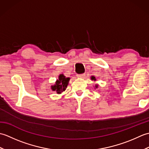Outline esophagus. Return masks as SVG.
Here are the masks:
<instances>
[{
  "instance_id": "34e87169",
  "label": "esophagus",
  "mask_w": 149,
  "mask_h": 149,
  "mask_svg": "<svg viewBox=\"0 0 149 149\" xmlns=\"http://www.w3.org/2000/svg\"><path fill=\"white\" fill-rule=\"evenodd\" d=\"M85 76V74H77V77L79 78H84Z\"/></svg>"
}]
</instances>
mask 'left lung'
<instances>
[{"mask_svg":"<svg viewBox=\"0 0 149 149\" xmlns=\"http://www.w3.org/2000/svg\"><path fill=\"white\" fill-rule=\"evenodd\" d=\"M91 80H94V81H95V80H96V79H95V77L94 76H92V77H91ZM97 86H97V85H96V86H95V87H96V88H97Z\"/></svg>","mask_w":149,"mask_h":149,"instance_id":"1","label":"left lung"}]
</instances>
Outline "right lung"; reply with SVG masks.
Returning <instances> with one entry per match:
<instances>
[{"label":"right lung","mask_w":149,"mask_h":149,"mask_svg":"<svg viewBox=\"0 0 149 149\" xmlns=\"http://www.w3.org/2000/svg\"><path fill=\"white\" fill-rule=\"evenodd\" d=\"M69 81V77L66 78L65 75H63V74L59 75V79L57 80L56 84L51 86L52 90L53 91H56L57 93H61V92L66 90Z\"/></svg>","instance_id":"obj_1"}]
</instances>
